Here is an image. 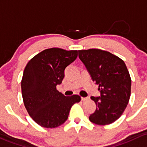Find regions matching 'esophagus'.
Wrapping results in <instances>:
<instances>
[{
	"label": "esophagus",
	"instance_id": "34e87169",
	"mask_svg": "<svg viewBox=\"0 0 147 147\" xmlns=\"http://www.w3.org/2000/svg\"><path fill=\"white\" fill-rule=\"evenodd\" d=\"M88 99V98L87 97H81V100L82 101H86Z\"/></svg>",
	"mask_w": 147,
	"mask_h": 147
}]
</instances>
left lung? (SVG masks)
<instances>
[{
	"label": "left lung",
	"mask_w": 147,
	"mask_h": 147,
	"mask_svg": "<svg viewBox=\"0 0 147 147\" xmlns=\"http://www.w3.org/2000/svg\"><path fill=\"white\" fill-rule=\"evenodd\" d=\"M78 57L100 93V96L90 97L96 109L89 119L99 125L113 123L125 111L131 94V81L126 65L117 56L98 49L79 50Z\"/></svg>",
	"instance_id": "8db88e82"
}]
</instances>
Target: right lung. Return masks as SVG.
<instances>
[{
	"mask_svg": "<svg viewBox=\"0 0 147 147\" xmlns=\"http://www.w3.org/2000/svg\"><path fill=\"white\" fill-rule=\"evenodd\" d=\"M77 56V50L51 48L34 56L25 66L21 81L24 105L33 120L43 127L64 123L72 105L81 100L78 95L66 97L56 88Z\"/></svg>",
	"mask_w": 147,
	"mask_h": 147,
	"instance_id": "add662e5",
	"label": "right lung"
}]
</instances>
